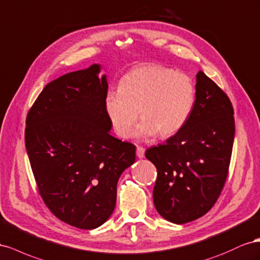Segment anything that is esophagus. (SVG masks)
<instances>
[{"label": "esophagus", "instance_id": "esophagus-1", "mask_svg": "<svg viewBox=\"0 0 260 260\" xmlns=\"http://www.w3.org/2000/svg\"><path fill=\"white\" fill-rule=\"evenodd\" d=\"M136 155L138 158H144L145 157V148L138 146L136 149Z\"/></svg>", "mask_w": 260, "mask_h": 260}]
</instances>
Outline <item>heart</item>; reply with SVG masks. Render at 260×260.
I'll list each match as a JSON object with an SVG mask.
<instances>
[{
	"label": "heart",
	"instance_id": "obj_1",
	"mask_svg": "<svg viewBox=\"0 0 260 260\" xmlns=\"http://www.w3.org/2000/svg\"><path fill=\"white\" fill-rule=\"evenodd\" d=\"M196 90L191 78L157 63L138 65L123 75L117 91H109L105 109L117 136L127 138L139 115L136 137L176 134L188 120Z\"/></svg>",
	"mask_w": 260,
	"mask_h": 260
}]
</instances>
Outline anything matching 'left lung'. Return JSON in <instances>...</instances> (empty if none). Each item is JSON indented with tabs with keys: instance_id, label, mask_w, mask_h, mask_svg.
Returning <instances> with one entry per match:
<instances>
[{
	"instance_id": "1",
	"label": "left lung",
	"mask_w": 260,
	"mask_h": 260,
	"mask_svg": "<svg viewBox=\"0 0 260 260\" xmlns=\"http://www.w3.org/2000/svg\"><path fill=\"white\" fill-rule=\"evenodd\" d=\"M188 120L163 145L145 155L157 168L153 203L166 220L187 223L208 212L223 189L231 161L235 122L226 93L199 71Z\"/></svg>"
}]
</instances>
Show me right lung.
Returning a JSON list of instances; mask_svg holds the SVG:
<instances>
[{
    "mask_svg": "<svg viewBox=\"0 0 260 260\" xmlns=\"http://www.w3.org/2000/svg\"><path fill=\"white\" fill-rule=\"evenodd\" d=\"M100 65L66 74L43 88L26 118L25 144L39 194L54 216L91 230L112 214L116 185L136 147L110 134L107 77Z\"/></svg>",
    "mask_w": 260,
    "mask_h": 260,
    "instance_id": "add662e5",
    "label": "right lung"
}]
</instances>
